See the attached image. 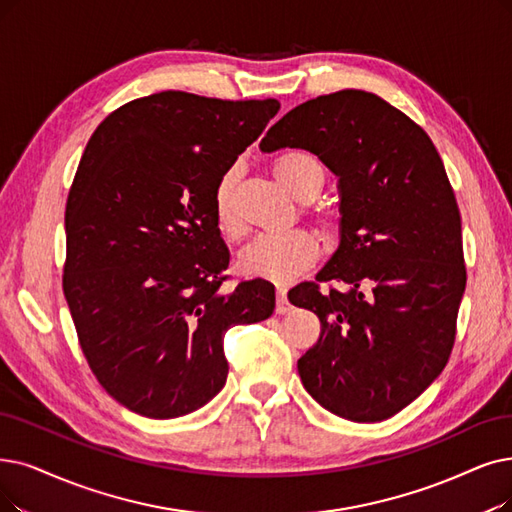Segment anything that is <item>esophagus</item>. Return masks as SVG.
Instances as JSON below:
<instances>
[{"mask_svg": "<svg viewBox=\"0 0 512 512\" xmlns=\"http://www.w3.org/2000/svg\"><path fill=\"white\" fill-rule=\"evenodd\" d=\"M275 311L279 313V315H285L290 311V302H288V290L285 288H277V306H275Z\"/></svg>", "mask_w": 512, "mask_h": 512, "instance_id": "34e87169", "label": "esophagus"}]
</instances>
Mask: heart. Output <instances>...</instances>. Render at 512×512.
<instances>
[{
  "mask_svg": "<svg viewBox=\"0 0 512 512\" xmlns=\"http://www.w3.org/2000/svg\"><path fill=\"white\" fill-rule=\"evenodd\" d=\"M271 172L275 180L298 201H313L325 185L323 161L306 151H288L273 159ZM235 172L224 174L214 191V216L218 229L235 237L239 218L235 212ZM319 256V243L313 235L296 231L290 235H262L239 254L237 267L241 275L269 283H288L309 269Z\"/></svg>",
  "mask_w": 512,
  "mask_h": 512,
  "instance_id": "b5f03b06",
  "label": "heart"
}]
</instances>
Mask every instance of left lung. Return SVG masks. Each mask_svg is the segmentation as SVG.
<instances>
[{
  "label": "left lung",
  "instance_id": "left-lung-1",
  "mask_svg": "<svg viewBox=\"0 0 512 512\" xmlns=\"http://www.w3.org/2000/svg\"><path fill=\"white\" fill-rule=\"evenodd\" d=\"M304 149L338 176L340 243L317 281L288 294L321 321L298 374L327 412L353 422L395 416L452 353L466 288L460 210L443 161L414 121L363 90L306 100L260 142Z\"/></svg>",
  "mask_w": 512,
  "mask_h": 512
}]
</instances>
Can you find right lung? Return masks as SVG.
<instances>
[{"label": "right lung", "mask_w": 512, "mask_h": 512, "mask_svg": "<svg viewBox=\"0 0 512 512\" xmlns=\"http://www.w3.org/2000/svg\"><path fill=\"white\" fill-rule=\"evenodd\" d=\"M277 111L275 98L170 90L119 107L88 140L63 290L90 370L134 414L168 420L212 401L229 374L224 332L275 311L269 281L220 290L231 254L214 191Z\"/></svg>", "instance_id": "1"}]
</instances>
